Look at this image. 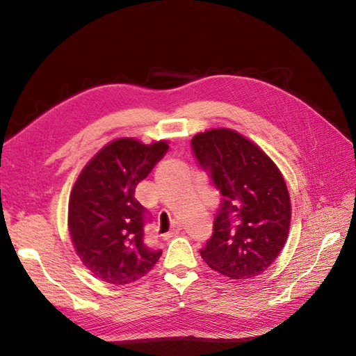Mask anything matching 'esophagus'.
<instances>
[{
	"label": "esophagus",
	"mask_w": 356,
	"mask_h": 356,
	"mask_svg": "<svg viewBox=\"0 0 356 356\" xmlns=\"http://www.w3.org/2000/svg\"><path fill=\"white\" fill-rule=\"evenodd\" d=\"M179 232H181V225H179V224H175V225H174V229H172L169 233H166V234H165V239H169V238H172V236L178 234Z\"/></svg>",
	"instance_id": "1"
}]
</instances>
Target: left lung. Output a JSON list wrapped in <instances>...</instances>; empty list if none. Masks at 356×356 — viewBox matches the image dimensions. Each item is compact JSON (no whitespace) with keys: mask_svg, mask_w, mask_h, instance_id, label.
<instances>
[{"mask_svg":"<svg viewBox=\"0 0 356 356\" xmlns=\"http://www.w3.org/2000/svg\"><path fill=\"white\" fill-rule=\"evenodd\" d=\"M191 147L222 196L202 258L230 279L261 275L288 239L291 200L281 170L260 147L232 129L197 134Z\"/></svg>","mask_w":356,"mask_h":356,"instance_id":"left-lung-1","label":"left lung"}]
</instances>
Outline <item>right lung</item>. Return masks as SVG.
I'll use <instances>...</instances> for the list:
<instances>
[{"instance_id":"1","label":"right lung","mask_w":356,"mask_h":356,"mask_svg":"<svg viewBox=\"0 0 356 356\" xmlns=\"http://www.w3.org/2000/svg\"><path fill=\"white\" fill-rule=\"evenodd\" d=\"M166 141L118 138L83 168L71 190L68 229L83 264L101 281L124 285L145 276L161 255L144 239L145 208L135 188L168 152Z\"/></svg>"}]
</instances>
